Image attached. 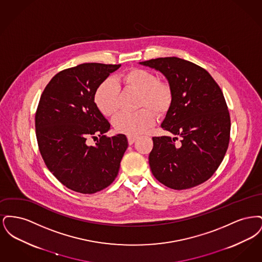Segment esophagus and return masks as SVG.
<instances>
[{"instance_id": "1", "label": "esophagus", "mask_w": 262, "mask_h": 262, "mask_svg": "<svg viewBox=\"0 0 262 262\" xmlns=\"http://www.w3.org/2000/svg\"><path fill=\"white\" fill-rule=\"evenodd\" d=\"M137 139V137H134V136H127V141H128V144L132 145Z\"/></svg>"}]
</instances>
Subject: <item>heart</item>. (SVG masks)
I'll list each match as a JSON object with an SVG mask.
<instances>
[{
	"label": "heart",
	"instance_id": "heart-1",
	"mask_svg": "<svg viewBox=\"0 0 262 262\" xmlns=\"http://www.w3.org/2000/svg\"><path fill=\"white\" fill-rule=\"evenodd\" d=\"M126 90L138 93L136 113H121L113 120L118 133L137 136L144 133L153 125L155 115L161 117L169 112L174 101V88L167 80H161L157 75L145 69H130L119 78ZM119 88L113 79H105L94 92V102L100 112L111 117L118 111Z\"/></svg>",
	"mask_w": 262,
	"mask_h": 262
}]
</instances>
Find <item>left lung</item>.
I'll list each match as a JSON object with an SVG mask.
<instances>
[{
	"label": "left lung",
	"instance_id": "obj_1",
	"mask_svg": "<svg viewBox=\"0 0 262 262\" xmlns=\"http://www.w3.org/2000/svg\"><path fill=\"white\" fill-rule=\"evenodd\" d=\"M139 63L161 72L174 88L173 104L161 125L174 137H152L151 172L173 189L199 186L215 173L228 149L231 120L223 92L193 62L167 57Z\"/></svg>",
	"mask_w": 262,
	"mask_h": 262
}]
</instances>
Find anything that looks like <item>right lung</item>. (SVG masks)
<instances>
[{
	"label": "right lung",
	"mask_w": 262,
	"mask_h": 262,
	"mask_svg": "<svg viewBox=\"0 0 262 262\" xmlns=\"http://www.w3.org/2000/svg\"><path fill=\"white\" fill-rule=\"evenodd\" d=\"M121 64L81 63L58 73L44 89L35 113L40 154L63 186L95 193L110 186L127 148L125 135L109 137L110 124L94 102V92ZM100 139L88 146L89 138Z\"/></svg>",
	"instance_id": "right-lung-1"
}]
</instances>
